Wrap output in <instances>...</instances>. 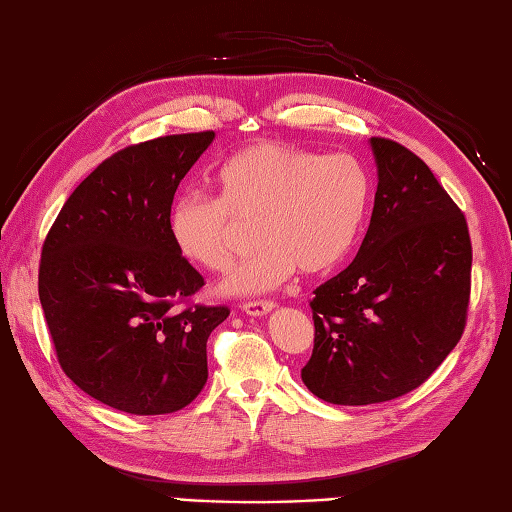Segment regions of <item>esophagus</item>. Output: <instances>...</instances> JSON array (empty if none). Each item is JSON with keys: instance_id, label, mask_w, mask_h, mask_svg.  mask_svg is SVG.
<instances>
[{"instance_id": "34e87169", "label": "esophagus", "mask_w": 512, "mask_h": 512, "mask_svg": "<svg viewBox=\"0 0 512 512\" xmlns=\"http://www.w3.org/2000/svg\"><path fill=\"white\" fill-rule=\"evenodd\" d=\"M243 313H247V315H254V317H263V315H269L271 311L276 309V304L274 302H269V300H256V302H245L243 306Z\"/></svg>"}]
</instances>
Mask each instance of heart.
I'll return each instance as SVG.
<instances>
[{
    "instance_id": "obj_1",
    "label": "heart",
    "mask_w": 512,
    "mask_h": 512,
    "mask_svg": "<svg viewBox=\"0 0 512 512\" xmlns=\"http://www.w3.org/2000/svg\"><path fill=\"white\" fill-rule=\"evenodd\" d=\"M217 197L186 192L168 214V234L188 263L219 271L236 252V234L254 223L260 245L227 274L223 295H260L295 267L322 274L342 263L370 201V179L355 157L317 155L263 142L232 155L214 177Z\"/></svg>"
}]
</instances>
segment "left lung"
Masks as SVG:
<instances>
[{"instance_id":"8db88e82","label":"left lung","mask_w":512,"mask_h":512,"mask_svg":"<svg viewBox=\"0 0 512 512\" xmlns=\"http://www.w3.org/2000/svg\"><path fill=\"white\" fill-rule=\"evenodd\" d=\"M377 195L355 260L311 302L315 346L302 381L333 405L392 401L456 348L471 291L467 219L405 146L368 140Z\"/></svg>"}]
</instances>
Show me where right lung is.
I'll return each instance as SVG.
<instances>
[{
  "mask_svg": "<svg viewBox=\"0 0 512 512\" xmlns=\"http://www.w3.org/2000/svg\"><path fill=\"white\" fill-rule=\"evenodd\" d=\"M212 131L166 135L102 162L45 238L39 300L63 372L113 410L155 416L195 401L206 344L230 309L177 304L203 278L177 254L168 214Z\"/></svg>",
  "mask_w": 512,
  "mask_h": 512,
  "instance_id": "add662e5",
  "label": "right lung"
}]
</instances>
